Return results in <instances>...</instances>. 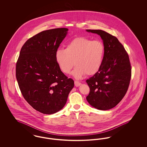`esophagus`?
<instances>
[{"instance_id":"obj_1","label":"esophagus","mask_w":147,"mask_h":147,"mask_svg":"<svg viewBox=\"0 0 147 147\" xmlns=\"http://www.w3.org/2000/svg\"><path fill=\"white\" fill-rule=\"evenodd\" d=\"M74 84H75V86H79V85H81V83L79 82H78V81H77V80H76V81H74Z\"/></svg>"}]
</instances>
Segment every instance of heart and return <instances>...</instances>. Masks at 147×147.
<instances>
[{"instance_id": "b5f03b06", "label": "heart", "mask_w": 147, "mask_h": 147, "mask_svg": "<svg viewBox=\"0 0 147 147\" xmlns=\"http://www.w3.org/2000/svg\"><path fill=\"white\" fill-rule=\"evenodd\" d=\"M105 45L100 40L85 37H77L68 42L65 49L56 51L55 58L59 69L69 74L75 64L73 74L80 78L86 74L91 76L100 69L105 55Z\"/></svg>"}]
</instances>
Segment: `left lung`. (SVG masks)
<instances>
[{"label":"left lung","mask_w":147,"mask_h":147,"mask_svg":"<svg viewBox=\"0 0 147 147\" xmlns=\"http://www.w3.org/2000/svg\"><path fill=\"white\" fill-rule=\"evenodd\" d=\"M86 31L100 35L105 48L100 69L86 80L90 88L86 100L94 107L107 110L117 105L128 90L132 74L129 56L115 36L101 30Z\"/></svg>","instance_id":"1"}]
</instances>
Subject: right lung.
Wrapping results in <instances>:
<instances>
[{
	"label": "right lung",
	"instance_id": "1",
	"mask_svg": "<svg viewBox=\"0 0 147 147\" xmlns=\"http://www.w3.org/2000/svg\"><path fill=\"white\" fill-rule=\"evenodd\" d=\"M68 30L51 29L30 38L22 46L16 64V78L23 97L44 114L61 110L74 87V80L59 69L55 58Z\"/></svg>",
	"mask_w": 147,
	"mask_h": 147
}]
</instances>
